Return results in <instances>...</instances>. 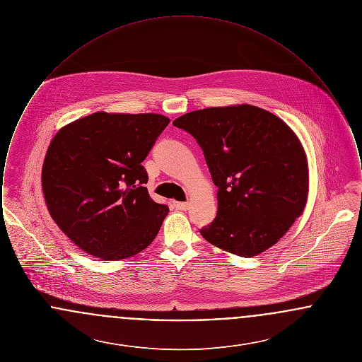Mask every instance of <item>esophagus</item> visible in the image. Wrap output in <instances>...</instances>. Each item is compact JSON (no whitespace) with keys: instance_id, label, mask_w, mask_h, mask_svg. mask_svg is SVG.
Instances as JSON below:
<instances>
[{"instance_id":"obj_1","label":"esophagus","mask_w":362,"mask_h":362,"mask_svg":"<svg viewBox=\"0 0 362 362\" xmlns=\"http://www.w3.org/2000/svg\"><path fill=\"white\" fill-rule=\"evenodd\" d=\"M173 206L176 207L177 210H187L189 206V204L187 202H175L173 204Z\"/></svg>"}]
</instances>
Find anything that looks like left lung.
Masks as SVG:
<instances>
[{"mask_svg": "<svg viewBox=\"0 0 362 362\" xmlns=\"http://www.w3.org/2000/svg\"><path fill=\"white\" fill-rule=\"evenodd\" d=\"M197 139L218 187V211L199 232L243 258L273 247L308 199V160L292 129L251 104L210 107L173 121Z\"/></svg>", "mask_w": 362, "mask_h": 362, "instance_id": "8db88e82", "label": "left lung"}]
</instances>
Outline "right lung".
<instances>
[{
    "instance_id": "right-lung-1",
    "label": "right lung",
    "mask_w": 362,
    "mask_h": 362,
    "mask_svg": "<svg viewBox=\"0 0 362 362\" xmlns=\"http://www.w3.org/2000/svg\"><path fill=\"white\" fill-rule=\"evenodd\" d=\"M170 119L160 114L95 112L52 139L42 189L55 224L86 254L119 260L155 240L170 209L156 204L141 163Z\"/></svg>"
}]
</instances>
